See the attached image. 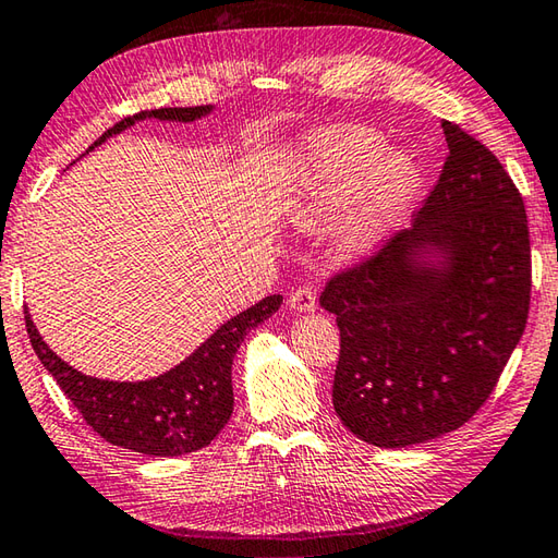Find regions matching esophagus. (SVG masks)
<instances>
[{
	"mask_svg": "<svg viewBox=\"0 0 558 558\" xmlns=\"http://www.w3.org/2000/svg\"><path fill=\"white\" fill-rule=\"evenodd\" d=\"M290 307L300 314H312L316 310V294L312 288H300L290 294Z\"/></svg>",
	"mask_w": 558,
	"mask_h": 558,
	"instance_id": "1",
	"label": "esophagus"
}]
</instances>
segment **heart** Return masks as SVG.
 Here are the masks:
<instances>
[{
	"instance_id": "heart-1",
	"label": "heart",
	"mask_w": 558,
	"mask_h": 558,
	"mask_svg": "<svg viewBox=\"0 0 558 558\" xmlns=\"http://www.w3.org/2000/svg\"><path fill=\"white\" fill-rule=\"evenodd\" d=\"M288 195V217L316 229L345 207L336 254L365 258L401 225L421 191V169L403 151L387 149L377 130L333 125L304 142Z\"/></svg>"
}]
</instances>
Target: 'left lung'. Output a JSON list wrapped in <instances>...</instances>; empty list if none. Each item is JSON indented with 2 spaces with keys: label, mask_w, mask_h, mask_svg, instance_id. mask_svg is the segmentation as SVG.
I'll use <instances>...</instances> for the list:
<instances>
[{
  "label": "left lung",
  "mask_w": 558,
  "mask_h": 558,
  "mask_svg": "<svg viewBox=\"0 0 558 558\" xmlns=\"http://www.w3.org/2000/svg\"><path fill=\"white\" fill-rule=\"evenodd\" d=\"M450 155L428 201L377 254L333 276V409L360 440L411 447L484 407L530 312L525 203L494 151L442 120Z\"/></svg>",
  "instance_id": "1"
}]
</instances>
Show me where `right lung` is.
I'll list each match as a JSON object with an SVG mask.
<instances>
[{"label": "right lung", "mask_w": 558, "mask_h": 558, "mask_svg": "<svg viewBox=\"0 0 558 558\" xmlns=\"http://www.w3.org/2000/svg\"><path fill=\"white\" fill-rule=\"evenodd\" d=\"M210 113L213 106L142 111L106 130L86 151H92L108 137L123 133L137 120L157 118L169 120V123H193ZM280 304V294H270V298L256 302L254 307L225 322L183 363L159 377L142 381L98 379L74 369L43 341L28 310L26 331L43 367L58 379L60 389L76 411L106 442L149 457H179L210 445L217 433L225 428L234 411L232 363L239 345L251 329L276 314Z\"/></svg>", "instance_id": "right-lung-1"}]
</instances>
